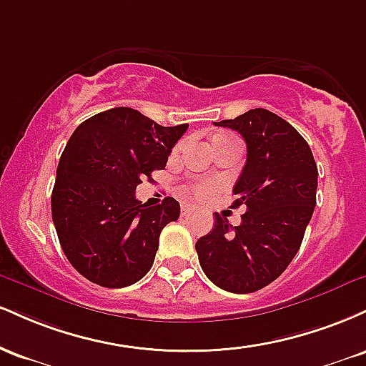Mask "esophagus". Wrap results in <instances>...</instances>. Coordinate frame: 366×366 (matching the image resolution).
Masks as SVG:
<instances>
[{"instance_id":"1","label":"esophagus","mask_w":366,"mask_h":366,"mask_svg":"<svg viewBox=\"0 0 366 366\" xmlns=\"http://www.w3.org/2000/svg\"><path fill=\"white\" fill-rule=\"evenodd\" d=\"M180 208H182V215H187V213L194 212V207H192V204H189V203H182V204H180Z\"/></svg>"}]
</instances>
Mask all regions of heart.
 <instances>
[{
	"mask_svg": "<svg viewBox=\"0 0 366 366\" xmlns=\"http://www.w3.org/2000/svg\"><path fill=\"white\" fill-rule=\"evenodd\" d=\"M225 137H232V136H230V134H217L213 139H225ZM209 189H212V184H203V186L194 187V192L197 196H203V194H207Z\"/></svg>",
	"mask_w": 366,
	"mask_h": 366,
	"instance_id": "b5f03b06",
	"label": "heart"
}]
</instances>
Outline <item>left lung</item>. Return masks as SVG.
I'll return each mask as SVG.
<instances>
[{"instance_id":"8db88e82","label":"left lung","mask_w":366,"mask_h":366,"mask_svg":"<svg viewBox=\"0 0 366 366\" xmlns=\"http://www.w3.org/2000/svg\"><path fill=\"white\" fill-rule=\"evenodd\" d=\"M215 125L237 130L246 141V165L232 204H244L246 213L237 227L215 213V227L197 239L196 251L218 287L254 292L282 274L303 242L317 204V163L303 136L264 108Z\"/></svg>"}]
</instances>
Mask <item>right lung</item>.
<instances>
[{
    "label": "right lung",
    "mask_w": 366,
    "mask_h": 366,
    "mask_svg": "<svg viewBox=\"0 0 366 366\" xmlns=\"http://www.w3.org/2000/svg\"><path fill=\"white\" fill-rule=\"evenodd\" d=\"M187 127H163L119 107L74 130L58 163L51 215L63 253L87 280L119 289L149 272L159 234L177 220L180 204L174 197L142 204L136 187L165 169Z\"/></svg>",
    "instance_id": "right-lung-1"
}]
</instances>
